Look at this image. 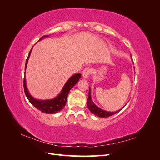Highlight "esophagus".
I'll use <instances>...</instances> for the list:
<instances>
[{
    "label": "esophagus",
    "instance_id": "34e87169",
    "mask_svg": "<svg viewBox=\"0 0 160 160\" xmlns=\"http://www.w3.org/2000/svg\"><path fill=\"white\" fill-rule=\"evenodd\" d=\"M91 72H92V69L90 68V67H87V68L83 69V72H82V76H83V78L88 79L89 75L91 73Z\"/></svg>",
    "mask_w": 160,
    "mask_h": 160
}]
</instances>
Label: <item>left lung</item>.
<instances>
[{
	"instance_id": "obj_1",
	"label": "left lung",
	"mask_w": 160,
	"mask_h": 160,
	"mask_svg": "<svg viewBox=\"0 0 160 160\" xmlns=\"http://www.w3.org/2000/svg\"><path fill=\"white\" fill-rule=\"evenodd\" d=\"M87 104H88V107L89 111L92 113H93L94 115H97L98 117L99 118H108L109 116L113 115L115 113H118L119 111L122 109V108L121 109H119L118 111H116L115 112H111V111H108L103 110L102 109L99 108L94 103L93 101L91 99V88H89V96H88V101H87Z\"/></svg>"
}]
</instances>
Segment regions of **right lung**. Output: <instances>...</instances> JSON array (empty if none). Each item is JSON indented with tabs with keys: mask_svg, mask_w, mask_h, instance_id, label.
<instances>
[{
	"mask_svg": "<svg viewBox=\"0 0 160 160\" xmlns=\"http://www.w3.org/2000/svg\"><path fill=\"white\" fill-rule=\"evenodd\" d=\"M45 37H48V35H45L39 39V41H41L43 38H45ZM32 49L30 51L29 53H28V55L26 61V65H25V71H26L27 65L28 63V58L30 57ZM81 77V75L80 73H77L72 75L69 79V80L66 82V83L63 86V88H62L59 94L58 95L56 98L52 99L39 100V99H37L35 98H34L29 93V91H28L27 88L25 77V78H24V91H25V93L27 96L28 100L31 103L33 106H35L37 109L40 110L41 111H42V112L47 113V114L56 113L63 109L67 102V96H68V94L69 93L71 89L77 83V82H78Z\"/></svg>",
	"mask_w": 160,
	"mask_h": 160,
	"instance_id": "obj_1",
	"label": "right lung"
}]
</instances>
